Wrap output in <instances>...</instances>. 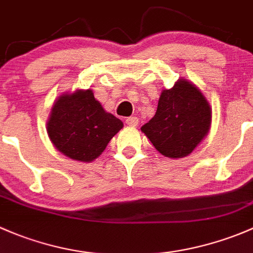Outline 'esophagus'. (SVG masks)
Instances as JSON below:
<instances>
[{
	"instance_id": "obj_1",
	"label": "esophagus",
	"mask_w": 253,
	"mask_h": 253,
	"mask_svg": "<svg viewBox=\"0 0 253 253\" xmlns=\"http://www.w3.org/2000/svg\"><path fill=\"white\" fill-rule=\"evenodd\" d=\"M126 123L129 126H136L139 124V119L136 117H129V118L126 119Z\"/></svg>"
}]
</instances>
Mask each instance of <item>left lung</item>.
Wrapping results in <instances>:
<instances>
[{"label": "left lung", "mask_w": 253, "mask_h": 253, "mask_svg": "<svg viewBox=\"0 0 253 253\" xmlns=\"http://www.w3.org/2000/svg\"><path fill=\"white\" fill-rule=\"evenodd\" d=\"M212 108L202 91L180 78L169 90H163L157 112L141 131L161 155L168 158L189 156L208 135Z\"/></svg>", "instance_id": "obj_1"}]
</instances>
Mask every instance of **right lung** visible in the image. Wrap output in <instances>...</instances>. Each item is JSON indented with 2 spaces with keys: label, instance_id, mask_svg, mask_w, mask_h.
I'll list each match as a JSON object with an SVG mask.
<instances>
[{
  "label": "right lung",
  "instance_id": "add662e5",
  "mask_svg": "<svg viewBox=\"0 0 253 253\" xmlns=\"http://www.w3.org/2000/svg\"><path fill=\"white\" fill-rule=\"evenodd\" d=\"M123 122L105 111L91 88L64 92L54 101L46 124L54 147L79 162H92L107 147Z\"/></svg>",
  "mask_w": 253,
  "mask_h": 253
}]
</instances>
